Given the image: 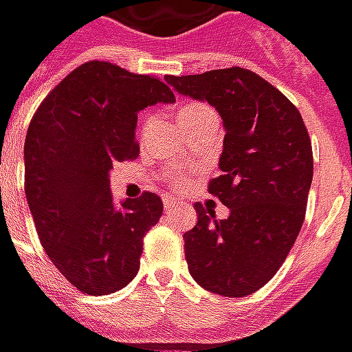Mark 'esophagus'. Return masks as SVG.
Segmentation results:
<instances>
[{"instance_id":"1","label":"esophagus","mask_w":352,"mask_h":352,"mask_svg":"<svg viewBox=\"0 0 352 352\" xmlns=\"http://www.w3.org/2000/svg\"><path fill=\"white\" fill-rule=\"evenodd\" d=\"M179 207V201L175 198H171V196H164V209L166 211H171V209H175Z\"/></svg>"}]
</instances>
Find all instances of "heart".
I'll list each match as a JSON object with an SVG mask.
<instances>
[{
    "label": "heart",
    "instance_id": "1",
    "mask_svg": "<svg viewBox=\"0 0 352 352\" xmlns=\"http://www.w3.org/2000/svg\"><path fill=\"white\" fill-rule=\"evenodd\" d=\"M199 109H206L204 105H199V103H188V105H184L181 109V113H190V111H199Z\"/></svg>",
    "mask_w": 352,
    "mask_h": 352
}]
</instances>
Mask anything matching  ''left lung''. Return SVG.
<instances>
[{
    "instance_id": "8db88e82",
    "label": "left lung",
    "mask_w": 352,
    "mask_h": 352,
    "mask_svg": "<svg viewBox=\"0 0 352 352\" xmlns=\"http://www.w3.org/2000/svg\"><path fill=\"white\" fill-rule=\"evenodd\" d=\"M166 80L213 105L226 131L222 175L209 192L230 217L217 221L214 211L194 206L198 222L183 236L188 272L214 294L249 296L277 273L302 230L313 181L309 133L287 96L243 67Z\"/></svg>"
}]
</instances>
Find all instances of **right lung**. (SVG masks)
I'll return each mask as SVG.
<instances>
[{"instance_id":"1","label":"right lung","mask_w":352,"mask_h":352,"mask_svg":"<svg viewBox=\"0 0 352 352\" xmlns=\"http://www.w3.org/2000/svg\"><path fill=\"white\" fill-rule=\"evenodd\" d=\"M175 103L162 80L87 62L43 100L24 143L26 198L52 264L80 292L105 296L139 272L143 237L162 199L145 192L116 206L109 171L139 154L138 113Z\"/></svg>"}]
</instances>
